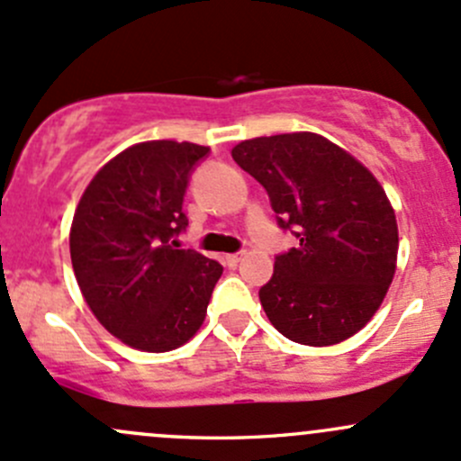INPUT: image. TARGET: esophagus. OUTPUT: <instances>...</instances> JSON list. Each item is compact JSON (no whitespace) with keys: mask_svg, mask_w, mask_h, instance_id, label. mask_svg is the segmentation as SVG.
I'll list each match as a JSON object with an SVG mask.
<instances>
[{"mask_svg":"<svg viewBox=\"0 0 461 461\" xmlns=\"http://www.w3.org/2000/svg\"><path fill=\"white\" fill-rule=\"evenodd\" d=\"M243 251H239V254H227L225 256V263L227 265H230V267H236V265H239L240 263V260H243Z\"/></svg>","mask_w":461,"mask_h":461,"instance_id":"1","label":"esophagus"}]
</instances>
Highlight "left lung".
<instances>
[{
  "mask_svg": "<svg viewBox=\"0 0 461 461\" xmlns=\"http://www.w3.org/2000/svg\"><path fill=\"white\" fill-rule=\"evenodd\" d=\"M231 157L271 198L298 247L278 256L260 289L269 322L289 340L331 347L375 316L397 267L395 210L369 167L316 132L247 139Z\"/></svg>",
  "mask_w": 461,
  "mask_h": 461,
  "instance_id": "8db88e82",
  "label": "left lung"
}]
</instances>
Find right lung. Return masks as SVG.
I'll use <instances>...</instances> for the list:
<instances>
[{
    "label": "right lung",
    "instance_id": "1",
    "mask_svg": "<svg viewBox=\"0 0 461 461\" xmlns=\"http://www.w3.org/2000/svg\"><path fill=\"white\" fill-rule=\"evenodd\" d=\"M210 148L134 143L92 176L70 227L77 285L95 318L123 345L172 351L196 336L222 267L178 249L183 196Z\"/></svg>",
    "mask_w": 461,
    "mask_h": 461
}]
</instances>
